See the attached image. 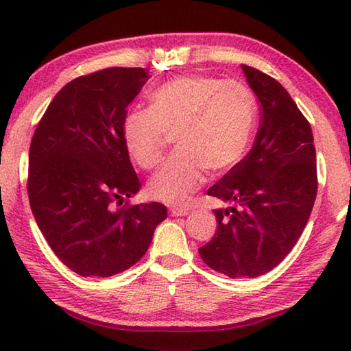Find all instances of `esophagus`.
<instances>
[{"label": "esophagus", "instance_id": "1", "mask_svg": "<svg viewBox=\"0 0 351 351\" xmlns=\"http://www.w3.org/2000/svg\"><path fill=\"white\" fill-rule=\"evenodd\" d=\"M170 213L173 217H186L189 213V209H184V207H173V209H170Z\"/></svg>", "mask_w": 351, "mask_h": 351}]
</instances>
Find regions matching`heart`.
Returning a JSON list of instances; mask_svg holds the SVG:
<instances>
[{"instance_id":"b5f03b06","label":"heart","mask_w":351,"mask_h":351,"mask_svg":"<svg viewBox=\"0 0 351 351\" xmlns=\"http://www.w3.org/2000/svg\"><path fill=\"white\" fill-rule=\"evenodd\" d=\"M255 117V97L243 83L184 75L154 90L150 108L123 116L122 141L139 167L152 169L161 158L165 132L175 130L176 152L150 178L148 193L178 206L199 187L204 170L221 173L240 161Z\"/></svg>"}]
</instances>
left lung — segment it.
<instances>
[{
    "instance_id": "left-lung-1",
    "label": "left lung",
    "mask_w": 351,
    "mask_h": 351,
    "mask_svg": "<svg viewBox=\"0 0 351 351\" xmlns=\"http://www.w3.org/2000/svg\"><path fill=\"white\" fill-rule=\"evenodd\" d=\"M241 68L260 102V127L251 152L207 190L237 206L213 210L217 232L198 249L209 268L230 278L274 269L304 232L317 195L310 123L276 79Z\"/></svg>"
}]
</instances>
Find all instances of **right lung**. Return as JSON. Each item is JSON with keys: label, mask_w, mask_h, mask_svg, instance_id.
Returning a JSON list of instances; mask_svg holds the SVG:
<instances>
[{"label": "right lung", "mask_w": 351, "mask_h": 351, "mask_svg": "<svg viewBox=\"0 0 351 351\" xmlns=\"http://www.w3.org/2000/svg\"><path fill=\"white\" fill-rule=\"evenodd\" d=\"M147 80L142 68L77 77L57 93L34 133L29 203L47 245L82 277L132 268L167 218L161 203L112 209L141 189L121 128Z\"/></svg>", "instance_id": "add662e5"}]
</instances>
